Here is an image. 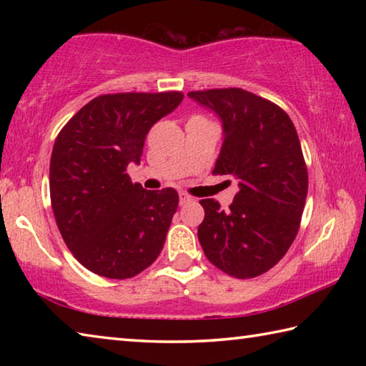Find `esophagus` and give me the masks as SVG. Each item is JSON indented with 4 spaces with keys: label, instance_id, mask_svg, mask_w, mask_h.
I'll return each mask as SVG.
<instances>
[{
    "label": "esophagus",
    "instance_id": "34e87169",
    "mask_svg": "<svg viewBox=\"0 0 366 366\" xmlns=\"http://www.w3.org/2000/svg\"><path fill=\"white\" fill-rule=\"evenodd\" d=\"M192 202H194V198L185 194V192H181V194H179V203H181V207L189 205Z\"/></svg>",
    "mask_w": 366,
    "mask_h": 366
}]
</instances>
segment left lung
Segmentation results:
<instances>
[{
	"label": "left lung",
	"instance_id": "1",
	"mask_svg": "<svg viewBox=\"0 0 366 366\" xmlns=\"http://www.w3.org/2000/svg\"><path fill=\"white\" fill-rule=\"evenodd\" d=\"M219 117L222 147L214 174L239 179L227 212L213 198L200 205L198 240L216 268L239 280L271 269L299 231L308 174L299 135L277 104L242 89L190 92Z\"/></svg>",
	"mask_w": 366,
	"mask_h": 366
}]
</instances>
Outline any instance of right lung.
I'll return each instance as SVG.
<instances>
[{"label": "right lung", "instance_id": "add662e5", "mask_svg": "<svg viewBox=\"0 0 366 366\" xmlns=\"http://www.w3.org/2000/svg\"><path fill=\"white\" fill-rule=\"evenodd\" d=\"M184 95L97 97L71 117L54 142L49 195L67 249L98 276L127 280L163 249L179 203L174 189L132 184L127 166L140 164L148 131Z\"/></svg>", "mask_w": 366, "mask_h": 366}]
</instances>
